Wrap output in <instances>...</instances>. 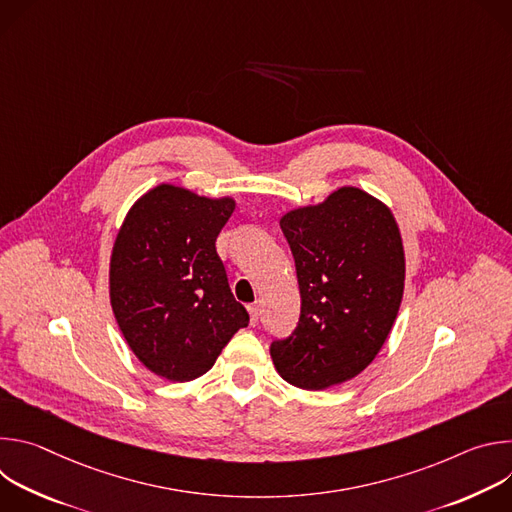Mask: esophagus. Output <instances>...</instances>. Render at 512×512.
<instances>
[{
    "label": "esophagus",
    "mask_w": 512,
    "mask_h": 512,
    "mask_svg": "<svg viewBox=\"0 0 512 512\" xmlns=\"http://www.w3.org/2000/svg\"><path fill=\"white\" fill-rule=\"evenodd\" d=\"M247 310H249V314H251V324L255 326V324L259 322V306H257V304H251Z\"/></svg>",
    "instance_id": "34e87169"
}]
</instances>
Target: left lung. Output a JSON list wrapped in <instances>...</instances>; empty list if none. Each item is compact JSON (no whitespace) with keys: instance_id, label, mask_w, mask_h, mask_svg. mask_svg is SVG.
<instances>
[{"instance_id":"obj_1","label":"left lung","mask_w":512,"mask_h":512,"mask_svg":"<svg viewBox=\"0 0 512 512\" xmlns=\"http://www.w3.org/2000/svg\"><path fill=\"white\" fill-rule=\"evenodd\" d=\"M279 225L302 314L269 352L283 381L324 391L360 375L391 334L405 287L401 231L385 202L354 186L287 210Z\"/></svg>"}]
</instances>
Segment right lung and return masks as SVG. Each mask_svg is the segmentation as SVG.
Returning a JSON list of instances; mask_svg holds the SVG:
<instances>
[{
	"mask_svg": "<svg viewBox=\"0 0 512 512\" xmlns=\"http://www.w3.org/2000/svg\"><path fill=\"white\" fill-rule=\"evenodd\" d=\"M237 202L176 184L139 196L117 231L109 298L145 369L174 383L202 377L249 314L229 287L216 237Z\"/></svg>",
	"mask_w": 512,
	"mask_h": 512,
	"instance_id": "add662e5",
	"label": "right lung"
}]
</instances>
